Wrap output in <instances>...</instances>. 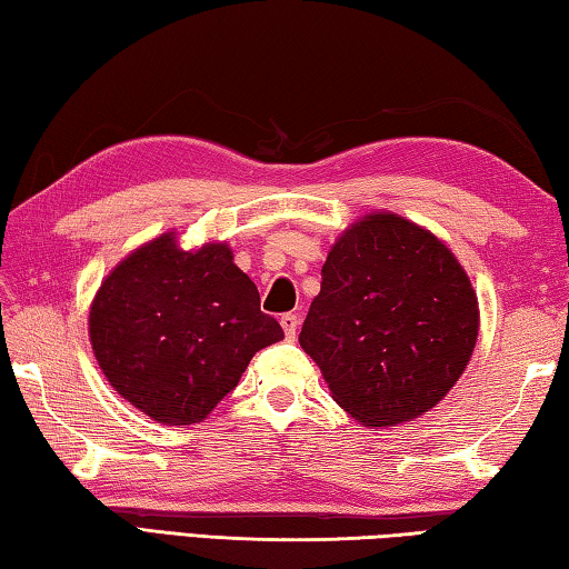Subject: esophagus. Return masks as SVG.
<instances>
[{
    "label": "esophagus",
    "mask_w": 569,
    "mask_h": 569,
    "mask_svg": "<svg viewBox=\"0 0 569 569\" xmlns=\"http://www.w3.org/2000/svg\"><path fill=\"white\" fill-rule=\"evenodd\" d=\"M298 323H301V318H298L296 313H283V316H281V326H283V333H286L288 340L296 338Z\"/></svg>",
    "instance_id": "34e87169"
}]
</instances>
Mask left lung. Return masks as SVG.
I'll return each instance as SVG.
<instances>
[{
	"instance_id": "obj_1",
	"label": "left lung",
	"mask_w": 569,
	"mask_h": 569,
	"mask_svg": "<svg viewBox=\"0 0 569 569\" xmlns=\"http://www.w3.org/2000/svg\"><path fill=\"white\" fill-rule=\"evenodd\" d=\"M320 276L298 340L338 406L373 428L438 406L478 340V296L448 246L373 213L340 236Z\"/></svg>"
}]
</instances>
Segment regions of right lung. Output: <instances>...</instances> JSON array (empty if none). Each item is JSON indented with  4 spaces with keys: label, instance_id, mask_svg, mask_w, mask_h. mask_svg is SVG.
Here are the masks:
<instances>
[{
    "label": "right lung",
    "instance_id": "right-lung-1",
    "mask_svg": "<svg viewBox=\"0 0 569 569\" xmlns=\"http://www.w3.org/2000/svg\"><path fill=\"white\" fill-rule=\"evenodd\" d=\"M91 348L109 383L167 426L201 422L239 386L258 350L283 338L231 249L181 251L167 233L133 251L101 283Z\"/></svg>",
    "mask_w": 569,
    "mask_h": 569
}]
</instances>
